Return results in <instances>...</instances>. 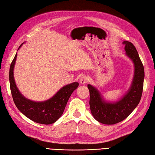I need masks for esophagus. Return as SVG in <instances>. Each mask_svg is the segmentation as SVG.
<instances>
[{
  "label": "esophagus",
  "mask_w": 155,
  "mask_h": 155,
  "mask_svg": "<svg viewBox=\"0 0 155 155\" xmlns=\"http://www.w3.org/2000/svg\"><path fill=\"white\" fill-rule=\"evenodd\" d=\"M88 81V77L87 76H83V77H82L80 79V83L81 84H86Z\"/></svg>",
  "instance_id": "1"
}]
</instances>
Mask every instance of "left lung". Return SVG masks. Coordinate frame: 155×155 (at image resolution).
<instances>
[{
	"instance_id": "1",
	"label": "left lung",
	"mask_w": 155,
	"mask_h": 155,
	"mask_svg": "<svg viewBox=\"0 0 155 155\" xmlns=\"http://www.w3.org/2000/svg\"><path fill=\"white\" fill-rule=\"evenodd\" d=\"M124 51L134 66L132 84L127 94L119 101L110 103L105 101L97 88L88 84L90 93V108L93 117L104 124H114L124 120L139 104L142 96L144 71L143 64L135 47L130 42L124 41Z\"/></svg>"
}]
</instances>
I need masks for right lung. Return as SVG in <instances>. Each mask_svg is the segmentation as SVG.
<instances>
[{
    "mask_svg": "<svg viewBox=\"0 0 155 155\" xmlns=\"http://www.w3.org/2000/svg\"><path fill=\"white\" fill-rule=\"evenodd\" d=\"M16 56L17 54H16L11 62L9 71L10 87L16 107L25 116L35 123L44 124L54 123L61 117L69 98L79 84L77 82H74L66 85L47 101L35 102L29 100L20 93L15 83L13 71Z\"/></svg>",
    "mask_w": 155,
    "mask_h": 155,
    "instance_id": "right-lung-1",
    "label": "right lung"
}]
</instances>
